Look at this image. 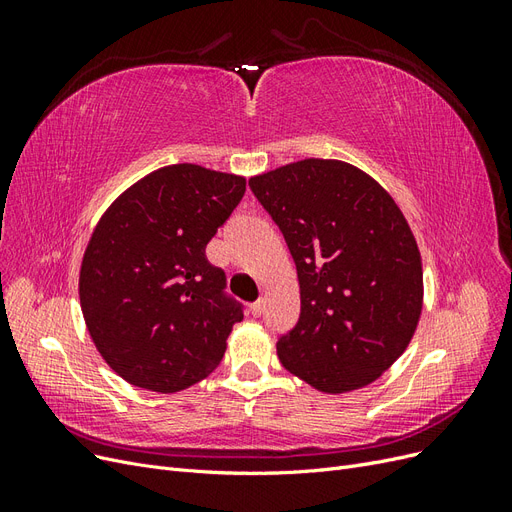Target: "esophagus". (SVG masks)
<instances>
[{"label":"esophagus","mask_w":512,"mask_h":512,"mask_svg":"<svg viewBox=\"0 0 512 512\" xmlns=\"http://www.w3.org/2000/svg\"><path fill=\"white\" fill-rule=\"evenodd\" d=\"M262 309H265V303H262V301H256V303H252V305H250V312H252V316H260V314H262Z\"/></svg>","instance_id":"obj_1"}]
</instances>
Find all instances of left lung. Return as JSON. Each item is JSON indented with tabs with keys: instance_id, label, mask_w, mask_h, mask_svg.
<instances>
[{
	"instance_id": "8db88e82",
	"label": "left lung",
	"mask_w": 512,
	"mask_h": 512,
	"mask_svg": "<svg viewBox=\"0 0 512 512\" xmlns=\"http://www.w3.org/2000/svg\"><path fill=\"white\" fill-rule=\"evenodd\" d=\"M297 265L301 316L277 342L290 374L339 395L378 380L423 312V262L393 196L342 160L305 158L250 179Z\"/></svg>"
}]
</instances>
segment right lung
<instances>
[{
    "label": "right lung",
    "instance_id": "1",
    "mask_svg": "<svg viewBox=\"0 0 512 512\" xmlns=\"http://www.w3.org/2000/svg\"><path fill=\"white\" fill-rule=\"evenodd\" d=\"M243 194L241 175L164 166L119 194L91 232L83 318L108 367L138 389L177 393L220 365L243 312L205 247Z\"/></svg>",
    "mask_w": 512,
    "mask_h": 512
}]
</instances>
